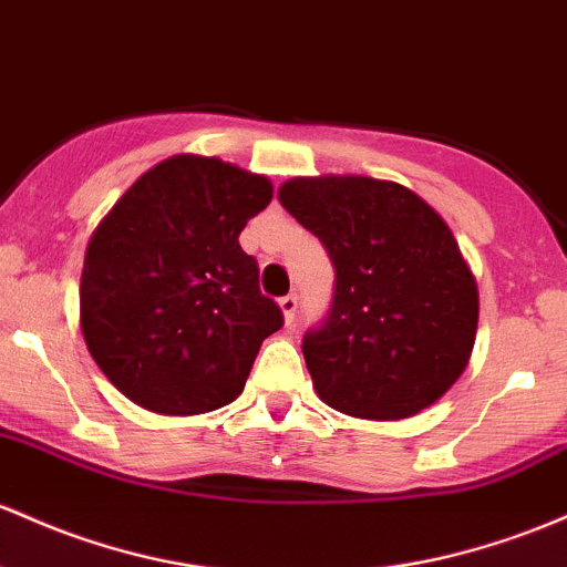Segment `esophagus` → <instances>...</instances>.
I'll return each instance as SVG.
<instances>
[{"instance_id": "esophagus-1", "label": "esophagus", "mask_w": 567, "mask_h": 567, "mask_svg": "<svg viewBox=\"0 0 567 567\" xmlns=\"http://www.w3.org/2000/svg\"><path fill=\"white\" fill-rule=\"evenodd\" d=\"M279 309H282V317H285V322H293V317H296V309H298V301H296V296H282L279 298Z\"/></svg>"}]
</instances>
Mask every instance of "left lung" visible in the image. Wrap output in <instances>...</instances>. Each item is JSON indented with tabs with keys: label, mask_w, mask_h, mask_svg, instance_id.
<instances>
[{
	"label": "left lung",
	"mask_w": 567,
	"mask_h": 567,
	"mask_svg": "<svg viewBox=\"0 0 567 567\" xmlns=\"http://www.w3.org/2000/svg\"><path fill=\"white\" fill-rule=\"evenodd\" d=\"M277 198L336 269L331 312L301 347L317 395L382 422L433 406L468 365L478 326L474 271L444 217L360 174L293 177Z\"/></svg>",
	"instance_id": "left-lung-1"
}]
</instances>
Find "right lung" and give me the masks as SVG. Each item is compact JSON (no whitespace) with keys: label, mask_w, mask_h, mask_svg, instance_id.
Instances as JSON below:
<instances>
[{"label":"right lung","mask_w":567,"mask_h":567,"mask_svg":"<svg viewBox=\"0 0 567 567\" xmlns=\"http://www.w3.org/2000/svg\"><path fill=\"white\" fill-rule=\"evenodd\" d=\"M271 179L207 155H172L102 217L85 247L80 328L104 377L155 414L239 398L282 312L239 245Z\"/></svg>","instance_id":"right-lung-1"}]
</instances>
